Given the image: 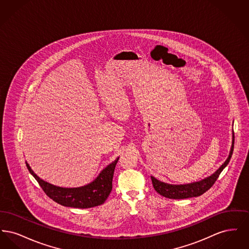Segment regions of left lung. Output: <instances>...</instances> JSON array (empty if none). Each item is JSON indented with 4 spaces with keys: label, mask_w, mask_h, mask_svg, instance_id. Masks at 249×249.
Masks as SVG:
<instances>
[{
    "label": "left lung",
    "mask_w": 249,
    "mask_h": 249,
    "mask_svg": "<svg viewBox=\"0 0 249 249\" xmlns=\"http://www.w3.org/2000/svg\"><path fill=\"white\" fill-rule=\"evenodd\" d=\"M233 146H234V134L232 133V143H231L230 155H229L228 159L226 160L225 162L220 166L212 176L204 178L199 182H194V183L186 184V185H171V184H167V183H163L161 181H159L158 179L151 177L155 190L159 194H160L161 196H163L165 198L176 199V200L201 196V194L206 192L213 186L214 182L216 181V179L219 177L220 173L223 171V169L230 162V160H231V155L233 152Z\"/></svg>",
    "instance_id": "8db88e82"
}]
</instances>
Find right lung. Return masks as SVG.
Here are the masks:
<instances>
[{"label":"right lung","mask_w":249,"mask_h":249,"mask_svg":"<svg viewBox=\"0 0 249 249\" xmlns=\"http://www.w3.org/2000/svg\"><path fill=\"white\" fill-rule=\"evenodd\" d=\"M118 158L107 165L91 183L79 188H60L37 177L26 162L29 172L36 178L40 187L50 199L60 205L73 208H90L103 204L112 190V181Z\"/></svg>","instance_id":"obj_1"}]
</instances>
